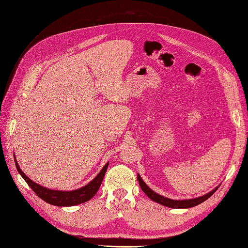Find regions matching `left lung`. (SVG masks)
Masks as SVG:
<instances>
[{
	"mask_svg": "<svg viewBox=\"0 0 248 248\" xmlns=\"http://www.w3.org/2000/svg\"><path fill=\"white\" fill-rule=\"evenodd\" d=\"M138 180H139V184L140 186L141 190L147 194L148 198H150L155 202H158V204H160V205H163V206L169 207V208H175V209H185V208H191V207H194V206H198V205L202 204V202H205L206 200H208L210 197H211L212 194L217 189H218V187H219V185H218L217 187H215L213 190L206 193L205 196H201L199 198L189 199V200H171V199L166 198V197H163V196H160V194L153 191L144 182V180L141 179L140 174H138Z\"/></svg>",
	"mask_w": 248,
	"mask_h": 248,
	"instance_id": "left-lung-1",
	"label": "left lung"
}]
</instances>
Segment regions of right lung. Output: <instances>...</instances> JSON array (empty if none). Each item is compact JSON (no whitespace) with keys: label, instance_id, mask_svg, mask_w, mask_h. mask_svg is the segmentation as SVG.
Returning a JSON list of instances; mask_svg holds the SVG:
<instances>
[{"label":"right lung","instance_id":"add662e5","mask_svg":"<svg viewBox=\"0 0 248 248\" xmlns=\"http://www.w3.org/2000/svg\"><path fill=\"white\" fill-rule=\"evenodd\" d=\"M14 161H16V166L17 169V171L20 174V176L24 178L25 181L28 183V185L31 187L33 191L38 196L41 200L44 202H48L50 205L59 206V207H70L76 206L86 202L89 200H91L96 192L98 191L99 187L101 185L102 180L106 175V171L108 170V163L107 162L106 166L102 168V170L99 171V174L97 175L91 182L88 183L87 185L80 187L76 190H56V189H49L47 187L41 186L39 184L35 183L33 180L30 179L25 175V172L21 170L19 168L18 163L16 161V157L14 155Z\"/></svg>","mask_w":248,"mask_h":248}]
</instances>
